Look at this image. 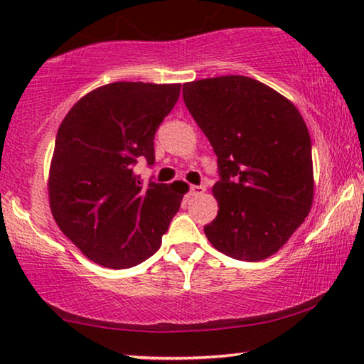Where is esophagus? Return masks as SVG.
<instances>
[{
	"label": "esophagus",
	"mask_w": 364,
	"mask_h": 364,
	"mask_svg": "<svg viewBox=\"0 0 364 364\" xmlns=\"http://www.w3.org/2000/svg\"><path fill=\"white\" fill-rule=\"evenodd\" d=\"M203 192H205V187H203V186H191V193L193 197L202 196Z\"/></svg>",
	"instance_id": "esophagus-1"
}]
</instances>
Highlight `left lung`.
Instances as JSON below:
<instances>
[{
	"mask_svg": "<svg viewBox=\"0 0 364 364\" xmlns=\"http://www.w3.org/2000/svg\"><path fill=\"white\" fill-rule=\"evenodd\" d=\"M182 96L218 157L208 242L235 260H265L313 205L311 139L300 111L267 84L233 74L186 82Z\"/></svg>",
	"mask_w": 364,
	"mask_h": 364,
	"instance_id": "left-lung-1",
	"label": "left lung"
}]
</instances>
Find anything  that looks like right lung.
Instances as JSON below:
<instances>
[{
	"label": "right lung",
	"instance_id": "right-lung-1",
	"mask_svg": "<svg viewBox=\"0 0 364 364\" xmlns=\"http://www.w3.org/2000/svg\"><path fill=\"white\" fill-rule=\"evenodd\" d=\"M181 84L119 81L82 96L58 129L48 196L61 232L89 260L136 267L159 250L188 186L149 182L134 166L154 164V136Z\"/></svg>",
	"mask_w": 364,
	"mask_h": 364
}]
</instances>
